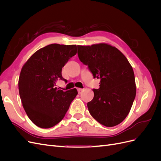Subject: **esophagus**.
I'll return each mask as SVG.
<instances>
[{
  "mask_svg": "<svg viewBox=\"0 0 161 161\" xmlns=\"http://www.w3.org/2000/svg\"><path fill=\"white\" fill-rule=\"evenodd\" d=\"M82 90H83V89H80V88H78V89H77V91H78V92H79V93H80V92H82Z\"/></svg>",
  "mask_w": 161,
  "mask_h": 161,
  "instance_id": "esophagus-1",
  "label": "esophagus"
}]
</instances>
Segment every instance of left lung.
<instances>
[{"mask_svg":"<svg viewBox=\"0 0 161 161\" xmlns=\"http://www.w3.org/2000/svg\"><path fill=\"white\" fill-rule=\"evenodd\" d=\"M78 56L88 66L93 78L100 79L94 97L87 103L90 114L106 127L118 125L127 117L136 97L133 69L116 47L106 43L77 46Z\"/></svg>","mask_w":161,"mask_h":161,"instance_id":"obj_1","label":"left lung"}]
</instances>
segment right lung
<instances>
[{"label": "right lung", "mask_w": 161, "mask_h": 161, "mask_svg": "<svg viewBox=\"0 0 161 161\" xmlns=\"http://www.w3.org/2000/svg\"><path fill=\"white\" fill-rule=\"evenodd\" d=\"M76 45L52 43L36 52L23 65L19 91L23 108L32 122L50 128L64 118L77 90L63 91L56 82L64 80L62 68L77 52Z\"/></svg>", "instance_id": "right-lung-1"}]
</instances>
